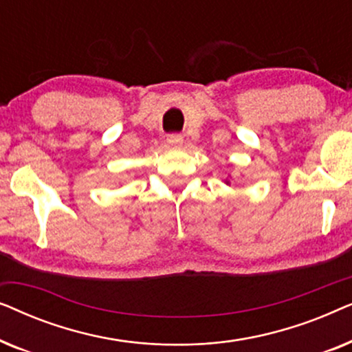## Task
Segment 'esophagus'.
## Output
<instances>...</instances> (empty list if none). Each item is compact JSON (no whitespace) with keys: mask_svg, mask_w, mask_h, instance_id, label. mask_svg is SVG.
<instances>
[{"mask_svg":"<svg viewBox=\"0 0 352 352\" xmlns=\"http://www.w3.org/2000/svg\"><path fill=\"white\" fill-rule=\"evenodd\" d=\"M168 144H170L171 147H181L182 144H184V138H182L181 134H170V136H168Z\"/></svg>","mask_w":352,"mask_h":352,"instance_id":"esophagus-1","label":"esophagus"}]
</instances>
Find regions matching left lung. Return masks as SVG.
<instances>
[{"instance_id":"obj_1","label":"left lung","mask_w":352,"mask_h":352,"mask_svg":"<svg viewBox=\"0 0 352 352\" xmlns=\"http://www.w3.org/2000/svg\"><path fill=\"white\" fill-rule=\"evenodd\" d=\"M224 184H228V186H230V181H229V176H228V177H226V179H224Z\"/></svg>"}]
</instances>
